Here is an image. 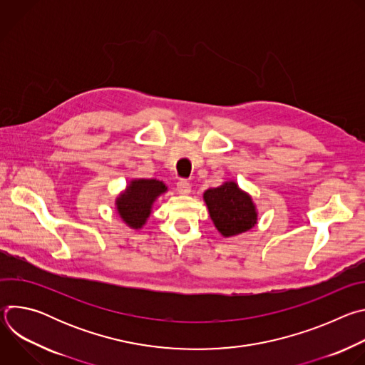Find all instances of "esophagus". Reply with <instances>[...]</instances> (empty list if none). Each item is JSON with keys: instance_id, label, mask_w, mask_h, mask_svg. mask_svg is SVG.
<instances>
[{"instance_id": "esophagus-1", "label": "esophagus", "mask_w": 365, "mask_h": 365, "mask_svg": "<svg viewBox=\"0 0 365 365\" xmlns=\"http://www.w3.org/2000/svg\"><path fill=\"white\" fill-rule=\"evenodd\" d=\"M178 187V192L182 193V195H187L190 192V183L186 180V179H180L176 185Z\"/></svg>"}]
</instances>
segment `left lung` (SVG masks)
<instances>
[{"instance_id":"1","label":"left lung","mask_w":365,"mask_h":365,"mask_svg":"<svg viewBox=\"0 0 365 365\" xmlns=\"http://www.w3.org/2000/svg\"><path fill=\"white\" fill-rule=\"evenodd\" d=\"M203 199L217 230L224 237L242 234L257 222V212L251 197L234 182L207 189L203 193Z\"/></svg>"}]
</instances>
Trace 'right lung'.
Segmentation results:
<instances>
[{
    "mask_svg": "<svg viewBox=\"0 0 365 365\" xmlns=\"http://www.w3.org/2000/svg\"><path fill=\"white\" fill-rule=\"evenodd\" d=\"M166 185L160 180H133L127 192L117 199V210L121 218L131 228H141L150 215L154 199L160 193L166 192Z\"/></svg>",
    "mask_w": 365,
    "mask_h": 365,
    "instance_id": "add662e5",
    "label": "right lung"
}]
</instances>
